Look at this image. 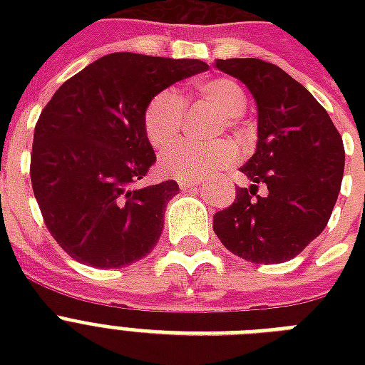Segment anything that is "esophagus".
<instances>
[{"label": "esophagus", "mask_w": 365, "mask_h": 365, "mask_svg": "<svg viewBox=\"0 0 365 365\" xmlns=\"http://www.w3.org/2000/svg\"><path fill=\"white\" fill-rule=\"evenodd\" d=\"M180 187L182 189H189V187H195V185H199V180H180Z\"/></svg>", "instance_id": "34e87169"}]
</instances>
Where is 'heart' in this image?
Returning a JSON list of instances; mask_svg holds the SVG:
<instances>
[{
	"label": "heart",
	"mask_w": 365,
	"mask_h": 365,
	"mask_svg": "<svg viewBox=\"0 0 365 365\" xmlns=\"http://www.w3.org/2000/svg\"><path fill=\"white\" fill-rule=\"evenodd\" d=\"M200 98L214 104L223 115L237 119L246 111V94L239 83L227 77H214L197 83L195 87ZM185 106L174 91L166 88L149 100L143 110L142 125L148 142L155 149H166L178 140L182 132ZM237 159V148L231 142L193 143L182 142L168 149L160 159V170L165 176L176 180H205L216 174Z\"/></svg>",
	"instance_id": "heart-1"
}]
</instances>
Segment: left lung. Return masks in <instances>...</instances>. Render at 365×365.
Instances as JSON below:
<instances>
[{
    "label": "left lung",
    "mask_w": 365,
    "mask_h": 365,
    "mask_svg": "<svg viewBox=\"0 0 365 365\" xmlns=\"http://www.w3.org/2000/svg\"><path fill=\"white\" fill-rule=\"evenodd\" d=\"M257 106L255 153L240 168L252 180L229 208L216 212L214 233L252 263L294 259L328 225L339 195L345 148L328 111L294 77L259 58L216 60ZM265 182L269 193H255Z\"/></svg>",
    "instance_id": "obj_1"
}]
</instances>
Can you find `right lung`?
Instances as JSON below:
<instances>
[{
    "label": "right lung",
    "mask_w": 365,
    "mask_h": 365,
    "mask_svg": "<svg viewBox=\"0 0 365 365\" xmlns=\"http://www.w3.org/2000/svg\"><path fill=\"white\" fill-rule=\"evenodd\" d=\"M208 70L193 58L106 54L70 77L37 119L30 178L45 225L66 254L115 269L159 242L174 180L140 185L157 160L143 110L172 83Z\"/></svg>",
    "instance_id": "add662e5"
}]
</instances>
